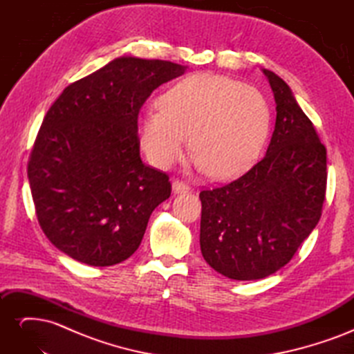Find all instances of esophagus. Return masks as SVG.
Listing matches in <instances>:
<instances>
[{
	"mask_svg": "<svg viewBox=\"0 0 354 354\" xmlns=\"http://www.w3.org/2000/svg\"><path fill=\"white\" fill-rule=\"evenodd\" d=\"M173 192L174 194H186V192H190V187L186 183H183V181L174 180L173 181Z\"/></svg>",
	"mask_w": 354,
	"mask_h": 354,
	"instance_id": "1",
	"label": "esophagus"
}]
</instances>
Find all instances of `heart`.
<instances>
[{"label":"heart","mask_w":354,"mask_h":354,"mask_svg":"<svg viewBox=\"0 0 354 354\" xmlns=\"http://www.w3.org/2000/svg\"><path fill=\"white\" fill-rule=\"evenodd\" d=\"M158 108L143 113L138 136L147 159L162 169L183 156L189 136L198 169L233 178L255 162L270 130L263 93L223 75H187L160 95Z\"/></svg>","instance_id":"1"}]
</instances>
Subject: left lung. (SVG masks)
<instances>
[{"label": "left lung", "mask_w": 354, "mask_h": 354, "mask_svg": "<svg viewBox=\"0 0 354 354\" xmlns=\"http://www.w3.org/2000/svg\"><path fill=\"white\" fill-rule=\"evenodd\" d=\"M276 102L266 156L229 185L199 194L201 251L229 279L257 281L289 263L322 216L326 147L291 88L263 69Z\"/></svg>", "instance_id": "1"}]
</instances>
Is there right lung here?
Here are the masks:
<instances>
[{"label": "right lung", "instance_id": "1", "mask_svg": "<svg viewBox=\"0 0 354 354\" xmlns=\"http://www.w3.org/2000/svg\"><path fill=\"white\" fill-rule=\"evenodd\" d=\"M185 71L122 56L68 85L51 104L28 178L42 232L73 260L95 267L127 260L152 211L169 198L168 176L142 162L137 118L155 88Z\"/></svg>", "mask_w": 354, "mask_h": 354}]
</instances>
